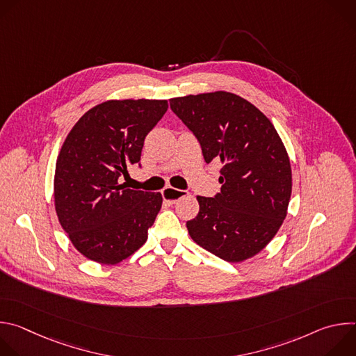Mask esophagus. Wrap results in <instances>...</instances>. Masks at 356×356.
<instances>
[{"instance_id": "1", "label": "esophagus", "mask_w": 356, "mask_h": 356, "mask_svg": "<svg viewBox=\"0 0 356 356\" xmlns=\"http://www.w3.org/2000/svg\"><path fill=\"white\" fill-rule=\"evenodd\" d=\"M188 193L186 190H177V188H173V187H166L163 188L162 191V195H163V200L168 202V204H176V202L186 197Z\"/></svg>"}]
</instances>
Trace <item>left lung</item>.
Segmentation results:
<instances>
[{
    "mask_svg": "<svg viewBox=\"0 0 356 356\" xmlns=\"http://www.w3.org/2000/svg\"><path fill=\"white\" fill-rule=\"evenodd\" d=\"M170 108L200 142L204 161L224 165L221 191L197 197L200 211L186 224L190 236L227 262L255 257L282 227L291 195L277 131L255 106L227 91L172 98Z\"/></svg>",
    "mask_w": 356,
    "mask_h": 356,
    "instance_id": "obj_1",
    "label": "left lung"
}]
</instances>
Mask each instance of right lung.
I'll list each match as a JSON object with an SVG mask.
<instances>
[{
    "label": "right lung",
    "instance_id": "1",
    "mask_svg": "<svg viewBox=\"0 0 356 356\" xmlns=\"http://www.w3.org/2000/svg\"><path fill=\"white\" fill-rule=\"evenodd\" d=\"M168 107L166 99H110L69 132L56 162L55 209L86 258L115 265L146 242L162 194L125 188L118 180L139 163L146 135Z\"/></svg>",
    "mask_w": 356,
    "mask_h": 356
}]
</instances>
